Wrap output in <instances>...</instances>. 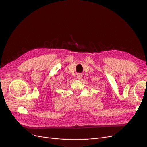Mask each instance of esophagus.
Listing matches in <instances>:
<instances>
[{
	"instance_id": "obj_1",
	"label": "esophagus",
	"mask_w": 147,
	"mask_h": 147,
	"mask_svg": "<svg viewBox=\"0 0 147 147\" xmlns=\"http://www.w3.org/2000/svg\"><path fill=\"white\" fill-rule=\"evenodd\" d=\"M77 78L79 80H80L82 78V75L81 74H77Z\"/></svg>"
}]
</instances>
